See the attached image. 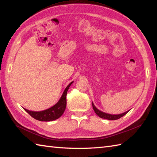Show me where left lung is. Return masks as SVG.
Returning a JSON list of instances; mask_svg holds the SVG:
<instances>
[{"mask_svg":"<svg viewBox=\"0 0 157 157\" xmlns=\"http://www.w3.org/2000/svg\"><path fill=\"white\" fill-rule=\"evenodd\" d=\"M92 106H93V109L95 111V113L97 114L99 117H101L102 119H108V120H117V119H119L121 117H122L123 116H124V115H126L128 113V112L129 111V110H128V111H125L123 113H121V114H118V115H111V114L104 113V112L97 109L96 107L94 105V104L93 102H92Z\"/></svg>","mask_w":157,"mask_h":157,"instance_id":"8db88e82","label":"left lung"}]
</instances>
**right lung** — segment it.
I'll return each mask as SVG.
<instances>
[{
	"instance_id": "1",
	"label": "right lung",
	"mask_w": 157,
	"mask_h": 157,
	"mask_svg": "<svg viewBox=\"0 0 157 157\" xmlns=\"http://www.w3.org/2000/svg\"><path fill=\"white\" fill-rule=\"evenodd\" d=\"M73 82H71L69 85L66 87L65 90L63 92L62 97L60 98L58 103L55 104L54 106L49 108V109H47L42 111H29L25 109V108H24V109H25L27 113L30 116H32L34 119L40 121H54L59 118L62 115L64 111L66 109L67 92L68 89H69L70 86Z\"/></svg>"
}]
</instances>
